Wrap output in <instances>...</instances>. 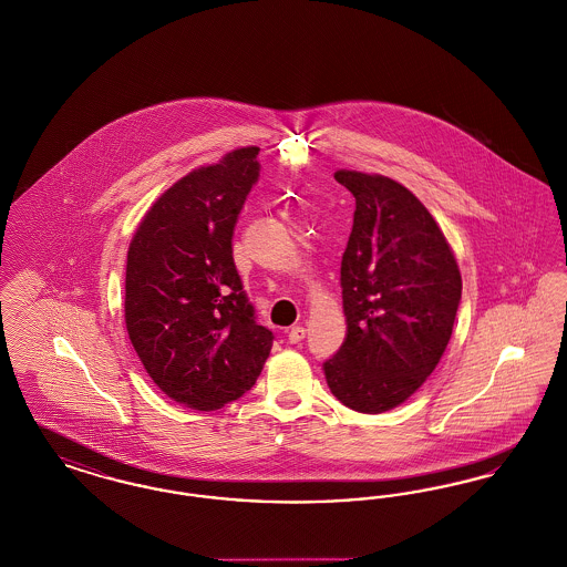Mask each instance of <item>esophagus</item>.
<instances>
[{
  "mask_svg": "<svg viewBox=\"0 0 567 567\" xmlns=\"http://www.w3.org/2000/svg\"><path fill=\"white\" fill-rule=\"evenodd\" d=\"M305 334H307V330L302 328V326H295V328H290V332H288V341L296 346V343H300L302 339H305Z\"/></svg>",
  "mask_w": 567,
  "mask_h": 567,
  "instance_id": "1",
  "label": "esophagus"
}]
</instances>
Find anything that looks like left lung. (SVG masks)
Returning a JSON list of instances; mask_svg holds the SVG:
<instances>
[{"label": "left lung", "mask_w": 567, "mask_h": 567, "mask_svg": "<svg viewBox=\"0 0 567 567\" xmlns=\"http://www.w3.org/2000/svg\"><path fill=\"white\" fill-rule=\"evenodd\" d=\"M355 197L341 262L347 337L323 362L330 392L385 413L439 367L462 300V275L432 214L385 175L334 173Z\"/></svg>", "instance_id": "obj_1"}]
</instances>
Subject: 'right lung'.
I'll list each match as a JSON object with an SVG mask.
<instances>
[{"mask_svg":"<svg viewBox=\"0 0 567 567\" xmlns=\"http://www.w3.org/2000/svg\"><path fill=\"white\" fill-rule=\"evenodd\" d=\"M260 148L177 179L140 221L124 277L128 339L161 392L216 411L256 383L272 332L256 321L233 260V233Z\"/></svg>","mask_w":567,"mask_h":567,"instance_id":"1","label":"right lung"}]
</instances>
